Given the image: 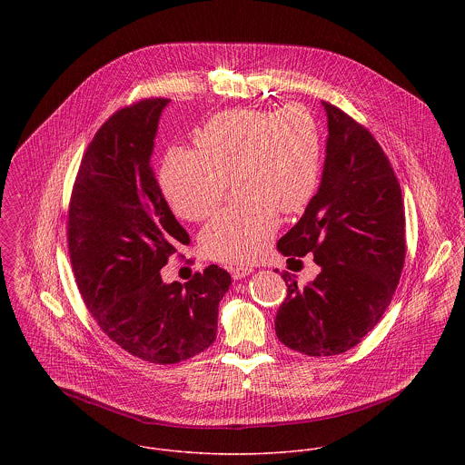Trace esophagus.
Instances as JSON below:
<instances>
[{"label": "esophagus", "mask_w": 465, "mask_h": 465, "mask_svg": "<svg viewBox=\"0 0 465 465\" xmlns=\"http://www.w3.org/2000/svg\"><path fill=\"white\" fill-rule=\"evenodd\" d=\"M252 273V268L251 266H234V268H231V275H232V279H236V281H240V279H243V277H247V275H251Z\"/></svg>", "instance_id": "34e87169"}]
</instances>
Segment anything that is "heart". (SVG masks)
Instances as JSON below:
<instances>
[{"label": "heart", "instance_id": "obj_1", "mask_svg": "<svg viewBox=\"0 0 465 465\" xmlns=\"http://www.w3.org/2000/svg\"><path fill=\"white\" fill-rule=\"evenodd\" d=\"M195 143L197 150L172 148L164 157L163 193L179 218L199 222L218 209L232 181L242 200L202 229L200 247L216 262L251 263L279 229V211L302 213L319 188V124L299 104L275 113L234 109L214 114Z\"/></svg>", "mask_w": 465, "mask_h": 465}]
</instances>
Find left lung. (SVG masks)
Instances as JSON below:
<instances>
[{"mask_svg":"<svg viewBox=\"0 0 465 465\" xmlns=\"http://www.w3.org/2000/svg\"><path fill=\"white\" fill-rule=\"evenodd\" d=\"M328 143L322 181L301 220L277 242L290 260L313 254L321 273L306 284L282 272L288 295L275 334L308 356L341 354L374 330L404 265V207L380 143L341 109L322 102Z\"/></svg>","mask_w":465,"mask_h":465,"instance_id":"8db88e82","label":"left lung"}]
</instances>
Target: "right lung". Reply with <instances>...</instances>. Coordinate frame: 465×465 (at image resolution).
I'll list each match as a JSON object with an SVG mask.
<instances>
[{
	"label": "right lung",
	"instance_id": "add662e5",
	"mask_svg": "<svg viewBox=\"0 0 465 465\" xmlns=\"http://www.w3.org/2000/svg\"><path fill=\"white\" fill-rule=\"evenodd\" d=\"M168 98L114 113L89 143L73 186L67 247L78 292L100 330L150 363L170 365L207 349L227 270L209 265L166 284L161 268L190 236L175 220L150 166Z\"/></svg>",
	"mask_w": 465,
	"mask_h": 465
}]
</instances>
